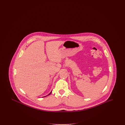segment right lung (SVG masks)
<instances>
[{"mask_svg": "<svg viewBox=\"0 0 125 125\" xmlns=\"http://www.w3.org/2000/svg\"><path fill=\"white\" fill-rule=\"evenodd\" d=\"M51 93H52V91H51V93H50V94H49V95H50V94H51ZM45 96H44V97H45Z\"/></svg>", "mask_w": 125, "mask_h": 125, "instance_id": "obj_1", "label": "right lung"}]
</instances>
